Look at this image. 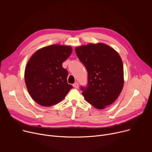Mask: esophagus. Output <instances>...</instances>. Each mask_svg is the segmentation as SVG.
Here are the masks:
<instances>
[{"label": "esophagus", "instance_id": "esophagus-1", "mask_svg": "<svg viewBox=\"0 0 152 152\" xmlns=\"http://www.w3.org/2000/svg\"><path fill=\"white\" fill-rule=\"evenodd\" d=\"M73 87H75V88H78V87H79V83L77 82H76L74 84H73Z\"/></svg>", "mask_w": 152, "mask_h": 152}]
</instances>
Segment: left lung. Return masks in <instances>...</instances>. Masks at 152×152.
<instances>
[{"label":"left lung","mask_w":152,"mask_h":152,"mask_svg":"<svg viewBox=\"0 0 152 152\" xmlns=\"http://www.w3.org/2000/svg\"><path fill=\"white\" fill-rule=\"evenodd\" d=\"M88 73V84L81 86L85 100L97 109H103L118 97L124 84L123 65L119 54L103 43L75 48Z\"/></svg>","instance_id":"8db88e82"}]
</instances>
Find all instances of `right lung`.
I'll return each instance as SVG.
<instances>
[{
  "mask_svg": "<svg viewBox=\"0 0 152 152\" xmlns=\"http://www.w3.org/2000/svg\"><path fill=\"white\" fill-rule=\"evenodd\" d=\"M70 46L51 45L37 50L29 59L25 72L28 91L38 104L50 106L64 99L72 85L62 64L71 55Z\"/></svg>",
  "mask_w": 152,
  "mask_h": 152,
  "instance_id": "add662e5",
  "label": "right lung"
}]
</instances>
